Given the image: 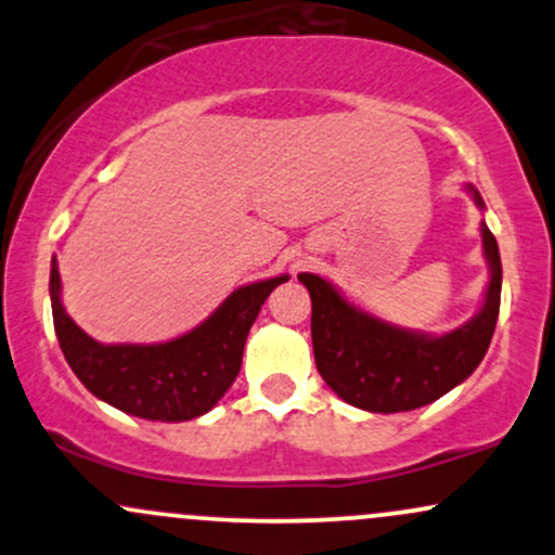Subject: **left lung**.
<instances>
[{
	"label": "left lung",
	"instance_id": "1",
	"mask_svg": "<svg viewBox=\"0 0 555 555\" xmlns=\"http://www.w3.org/2000/svg\"><path fill=\"white\" fill-rule=\"evenodd\" d=\"M482 247L490 263L486 305L473 321L438 339L386 326L352 308L326 279L299 273L313 299L310 334L323 380L352 406L384 415L417 410L462 384L486 358L501 308L499 242L486 224Z\"/></svg>",
	"mask_w": 555,
	"mask_h": 555
}]
</instances>
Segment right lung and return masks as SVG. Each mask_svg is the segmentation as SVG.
I'll return each instance as SVG.
<instances>
[{"mask_svg":"<svg viewBox=\"0 0 555 555\" xmlns=\"http://www.w3.org/2000/svg\"><path fill=\"white\" fill-rule=\"evenodd\" d=\"M286 276L247 284L203 326L167 344H99L73 323L60 302V271L52 263L56 339L80 384L127 415L182 423L206 415L237 378L242 349L260 305Z\"/></svg>","mask_w":555,"mask_h":555,"instance_id":"add662e5","label":"right lung"}]
</instances>
